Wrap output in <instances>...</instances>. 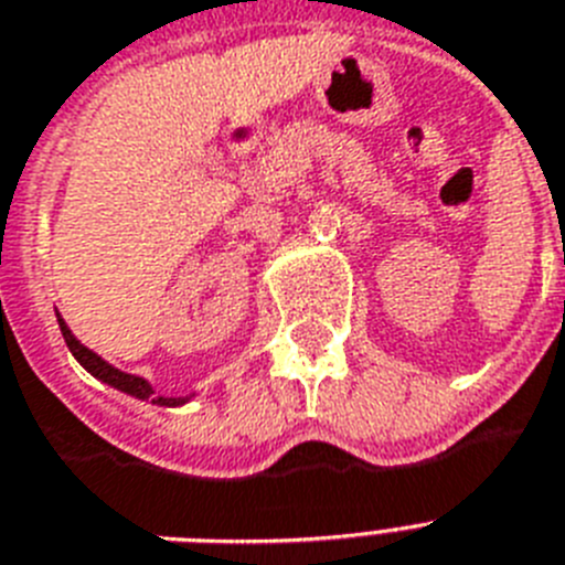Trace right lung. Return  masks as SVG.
Segmentation results:
<instances>
[{
	"label": "right lung",
	"mask_w": 565,
	"mask_h": 565,
	"mask_svg": "<svg viewBox=\"0 0 565 565\" xmlns=\"http://www.w3.org/2000/svg\"><path fill=\"white\" fill-rule=\"evenodd\" d=\"M56 321H60V330H63V339H65V344H68L71 355H74V359H77V362L83 364L85 371L92 373L94 379H99L103 385L117 387V391L129 393V396H135V399L151 402V405H160V407H180V405H186L189 399H194V393H189V396H158V393H154V387H151L143 376L117 371V367H114V364H108L103 355H97L94 350L85 348L83 341L71 333V327L65 324V319L60 316V312H56Z\"/></svg>",
	"instance_id": "right-lung-1"
}]
</instances>
